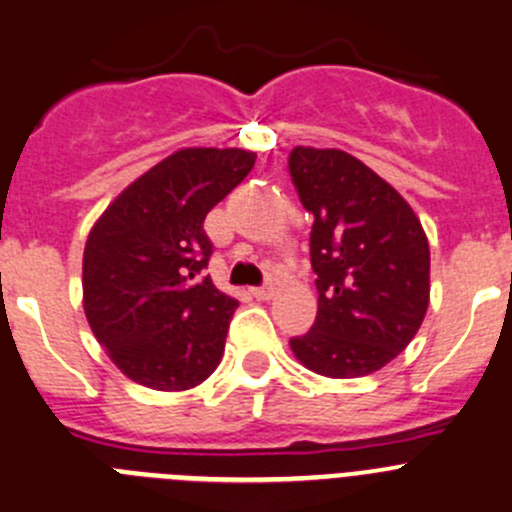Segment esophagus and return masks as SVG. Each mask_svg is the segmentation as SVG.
Returning <instances> with one entry per match:
<instances>
[{"mask_svg":"<svg viewBox=\"0 0 512 512\" xmlns=\"http://www.w3.org/2000/svg\"><path fill=\"white\" fill-rule=\"evenodd\" d=\"M252 295H255L257 300H270L272 295H275V288H272V285H262V288H252Z\"/></svg>","mask_w":512,"mask_h":512,"instance_id":"esophagus-1","label":"esophagus"}]
</instances>
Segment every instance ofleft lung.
Masks as SVG:
<instances>
[{"label":"left lung","mask_w":512,"mask_h":512,"mask_svg":"<svg viewBox=\"0 0 512 512\" xmlns=\"http://www.w3.org/2000/svg\"><path fill=\"white\" fill-rule=\"evenodd\" d=\"M290 176L313 214L318 315L290 338L305 369L356 379L384 369L417 336L429 305V242L414 209L356 156L295 146Z\"/></svg>","instance_id":"obj_1"}]
</instances>
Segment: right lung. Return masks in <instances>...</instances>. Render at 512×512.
<instances>
[{
	"instance_id": "right-lung-1",
	"label": "right lung",
	"mask_w": 512,
	"mask_h": 512,
	"mask_svg": "<svg viewBox=\"0 0 512 512\" xmlns=\"http://www.w3.org/2000/svg\"><path fill=\"white\" fill-rule=\"evenodd\" d=\"M255 159L242 148H181L128 184L90 229L85 318L136 384L184 391L222 361L240 303L199 275L212 257L204 219Z\"/></svg>"
}]
</instances>
